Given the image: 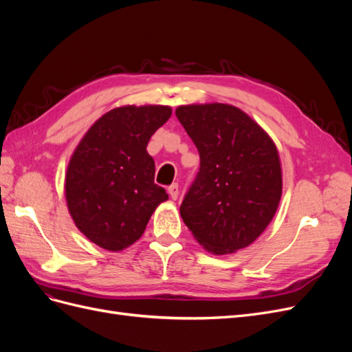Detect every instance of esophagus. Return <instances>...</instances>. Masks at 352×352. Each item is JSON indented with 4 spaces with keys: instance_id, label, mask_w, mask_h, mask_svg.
Masks as SVG:
<instances>
[{
    "instance_id": "1",
    "label": "esophagus",
    "mask_w": 352,
    "mask_h": 352,
    "mask_svg": "<svg viewBox=\"0 0 352 352\" xmlns=\"http://www.w3.org/2000/svg\"><path fill=\"white\" fill-rule=\"evenodd\" d=\"M167 192H168V195L172 197L173 199H176V198L179 197V186H177V184L170 185V186L167 188Z\"/></svg>"
}]
</instances>
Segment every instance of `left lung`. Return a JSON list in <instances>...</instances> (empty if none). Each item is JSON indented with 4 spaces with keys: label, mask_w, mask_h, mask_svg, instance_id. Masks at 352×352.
<instances>
[{
    "label": "left lung",
    "mask_w": 352,
    "mask_h": 352,
    "mask_svg": "<svg viewBox=\"0 0 352 352\" xmlns=\"http://www.w3.org/2000/svg\"><path fill=\"white\" fill-rule=\"evenodd\" d=\"M199 153V172L180 206V216L202 248L236 252L257 239L282 197L278 148L263 127L230 104H189L176 109Z\"/></svg>",
    "instance_id": "obj_1"
}]
</instances>
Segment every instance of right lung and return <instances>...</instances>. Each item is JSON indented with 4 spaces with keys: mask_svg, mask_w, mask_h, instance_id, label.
<instances>
[{
    "mask_svg": "<svg viewBox=\"0 0 352 352\" xmlns=\"http://www.w3.org/2000/svg\"><path fill=\"white\" fill-rule=\"evenodd\" d=\"M172 116L168 105H123L95 122L73 151L65 194L76 228L107 251L131 247L148 225L166 190L154 184L146 153L154 132Z\"/></svg>",
    "mask_w": 352,
    "mask_h": 352,
    "instance_id": "add662e5",
    "label": "right lung"
}]
</instances>
